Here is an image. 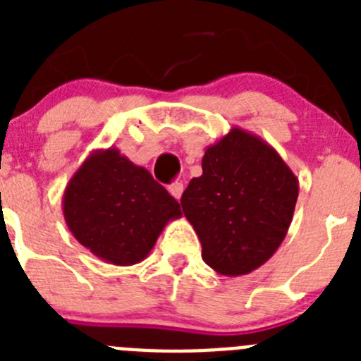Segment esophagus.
Wrapping results in <instances>:
<instances>
[{
    "label": "esophagus",
    "instance_id": "esophagus-1",
    "mask_svg": "<svg viewBox=\"0 0 361 361\" xmlns=\"http://www.w3.org/2000/svg\"><path fill=\"white\" fill-rule=\"evenodd\" d=\"M168 191H170V193L175 197V199L180 200V197H183V191H184L183 183H173V184H170V186H168Z\"/></svg>",
    "mask_w": 361,
    "mask_h": 361
}]
</instances>
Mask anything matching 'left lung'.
<instances>
[{
    "instance_id": "8db88e82",
    "label": "left lung",
    "mask_w": 361,
    "mask_h": 361,
    "mask_svg": "<svg viewBox=\"0 0 361 361\" xmlns=\"http://www.w3.org/2000/svg\"><path fill=\"white\" fill-rule=\"evenodd\" d=\"M298 199V178L280 153L233 126L202 157V175L184 190L183 212L202 258L226 276L247 275L283 242Z\"/></svg>"
}]
</instances>
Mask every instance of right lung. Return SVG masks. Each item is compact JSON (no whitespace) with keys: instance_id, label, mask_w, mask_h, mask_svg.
Segmentation results:
<instances>
[{"instance_id":"right-lung-1","label":"right lung","mask_w":361,"mask_h":361,"mask_svg":"<svg viewBox=\"0 0 361 361\" xmlns=\"http://www.w3.org/2000/svg\"><path fill=\"white\" fill-rule=\"evenodd\" d=\"M63 216L92 255L114 266H133L183 213L146 168L106 148L94 149L72 175L63 193Z\"/></svg>"}]
</instances>
